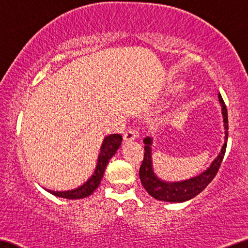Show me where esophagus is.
Wrapping results in <instances>:
<instances>
[{"label":"esophagus","instance_id":"34e87169","mask_svg":"<svg viewBox=\"0 0 248 248\" xmlns=\"http://www.w3.org/2000/svg\"><path fill=\"white\" fill-rule=\"evenodd\" d=\"M137 137H138V131L135 130V129H129L124 132V141H131V140H135Z\"/></svg>","mask_w":248,"mask_h":248}]
</instances>
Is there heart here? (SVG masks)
Returning a JSON list of instances; mask_svg holds the SVG:
<instances>
[{
  "mask_svg": "<svg viewBox=\"0 0 248 248\" xmlns=\"http://www.w3.org/2000/svg\"><path fill=\"white\" fill-rule=\"evenodd\" d=\"M182 88V84L180 83H177V84H173V87H172V89L173 90H179V89Z\"/></svg>",
  "mask_w": 248,
  "mask_h": 248,
  "instance_id": "obj_1",
  "label": "heart"
}]
</instances>
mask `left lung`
I'll list each match as a JSON object with an SVG mask.
<instances>
[{"label":"left lung","instance_id":"8db88e82","mask_svg":"<svg viewBox=\"0 0 248 248\" xmlns=\"http://www.w3.org/2000/svg\"><path fill=\"white\" fill-rule=\"evenodd\" d=\"M219 102L221 103V108H223V117L225 123V139L228 138V116H227V109L226 105L221 98L220 93L218 94ZM225 141L223 148H221L220 154L218 157L216 158L212 166L207 169L205 172L197 177H194L189 180H185V182L180 183H165L158 179L153 171V166H151V155H150V145L151 139L149 137L143 139L145 142V151H143V159L141 165H140L139 169V177L141 180L142 186L151 197L158 201L164 202H182L189 201V199L194 198L199 193H202L205 188L208 186L209 183L214 179V177L218 172L221 161H223L225 151H226L227 142Z\"/></svg>","mask_w":248,"mask_h":248}]
</instances>
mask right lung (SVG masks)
Returning a JSON list of instances; mask_svg holds the SVG:
<instances>
[{"label": "right lung", "mask_w": 248, "mask_h": 248, "mask_svg": "<svg viewBox=\"0 0 248 248\" xmlns=\"http://www.w3.org/2000/svg\"><path fill=\"white\" fill-rule=\"evenodd\" d=\"M121 141H123V137L119 134H113L106 137L101 146L100 155H99L98 165L97 168H95V171L93 175L91 176V178L89 179L86 184H83L81 187L68 191H53L49 189L46 190L54 196L66 199H80L90 196L99 187V185H100L103 173H105V169L107 167V164L109 162L110 158L116 154V151L119 149V147L121 146Z\"/></svg>", "instance_id": "right-lung-1"}]
</instances>
